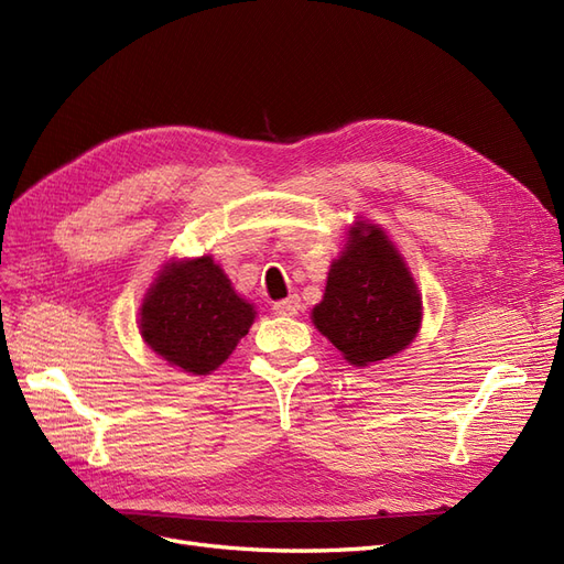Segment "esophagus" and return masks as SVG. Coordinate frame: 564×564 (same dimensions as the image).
I'll return each instance as SVG.
<instances>
[{"instance_id":"obj_1","label":"esophagus","mask_w":564,"mask_h":564,"mask_svg":"<svg viewBox=\"0 0 564 564\" xmlns=\"http://www.w3.org/2000/svg\"><path fill=\"white\" fill-rule=\"evenodd\" d=\"M272 311H275L278 315H284V317H294V315H299V311H301V299L299 296H286L284 301H278V303H272Z\"/></svg>"}]
</instances>
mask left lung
<instances>
[{
	"mask_svg": "<svg viewBox=\"0 0 564 564\" xmlns=\"http://www.w3.org/2000/svg\"><path fill=\"white\" fill-rule=\"evenodd\" d=\"M315 327L355 367L404 350L421 324V296L400 253L371 224L350 230L332 263L324 299L313 308Z\"/></svg>",
	"mask_w": 564,
	"mask_h": 564,
	"instance_id": "8db88e82",
	"label": "left lung"
}]
</instances>
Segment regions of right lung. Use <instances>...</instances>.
Returning <instances> with one entry per match:
<instances>
[{"label": "right lung", "instance_id": "add662e5", "mask_svg": "<svg viewBox=\"0 0 564 564\" xmlns=\"http://www.w3.org/2000/svg\"><path fill=\"white\" fill-rule=\"evenodd\" d=\"M253 315L212 256H202L160 272L141 305V334L169 365L209 373L228 360Z\"/></svg>", "mask_w": 564, "mask_h": 564}]
</instances>
